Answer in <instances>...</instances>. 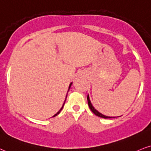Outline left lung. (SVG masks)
<instances>
[{"label":"left lung","instance_id":"obj_1","mask_svg":"<svg viewBox=\"0 0 151 151\" xmlns=\"http://www.w3.org/2000/svg\"><path fill=\"white\" fill-rule=\"evenodd\" d=\"M87 101H88V106H89V108L91 109V111L93 112L96 116H98V117L105 118V119L116 117H108V116H105L104 115H103V114H101V112H99L97 110H96V109L94 108V107L93 106V105H92L91 103V101H90V99H89V96H88H88H87Z\"/></svg>","mask_w":151,"mask_h":151}]
</instances>
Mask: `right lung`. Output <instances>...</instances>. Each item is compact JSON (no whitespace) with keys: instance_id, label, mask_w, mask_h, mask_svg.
Segmentation results:
<instances>
[{"instance_id":"add662e5","label":"right lung","mask_w":151,"mask_h":151,"mask_svg":"<svg viewBox=\"0 0 151 151\" xmlns=\"http://www.w3.org/2000/svg\"><path fill=\"white\" fill-rule=\"evenodd\" d=\"M72 83H70V86H69V88H68V92L69 91V90H70V87H71V86H72ZM67 96H68V93H67ZM66 98H67V96H66ZM65 101H66V99H65ZM65 102H64V103H63V106H62V108H60V110H59V111H58V112H57V113H56V114H55V115H54L53 116H52V117H55V116H56V115H58V114H59V113H60V111H61V110H62V109H63V106H64V105H65Z\"/></svg>"}]
</instances>
